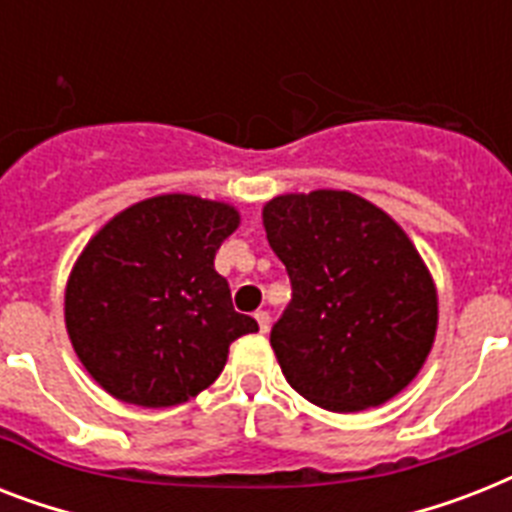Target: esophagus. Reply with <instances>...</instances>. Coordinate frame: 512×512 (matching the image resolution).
I'll list each match as a JSON object with an SVG mask.
<instances>
[{
	"label": "esophagus",
	"mask_w": 512,
	"mask_h": 512,
	"mask_svg": "<svg viewBox=\"0 0 512 512\" xmlns=\"http://www.w3.org/2000/svg\"><path fill=\"white\" fill-rule=\"evenodd\" d=\"M255 319H257V327H260V332H268V329H271V313L268 311H257L255 313Z\"/></svg>",
	"instance_id": "esophagus-1"
}]
</instances>
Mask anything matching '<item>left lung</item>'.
I'll return each instance as SVG.
<instances>
[{"label": "left lung", "instance_id": "obj_1", "mask_svg": "<svg viewBox=\"0 0 512 512\" xmlns=\"http://www.w3.org/2000/svg\"><path fill=\"white\" fill-rule=\"evenodd\" d=\"M263 225L292 281L271 329L289 385L342 414L401 393L438 324L436 284L404 228L372 201L327 188L276 196Z\"/></svg>", "mask_w": 512, "mask_h": 512}]
</instances>
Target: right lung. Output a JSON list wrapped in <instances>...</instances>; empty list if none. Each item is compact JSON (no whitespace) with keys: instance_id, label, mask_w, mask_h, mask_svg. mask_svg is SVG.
<instances>
[{"instance_id":"1","label":"right lung","mask_w":512,"mask_h":512,"mask_svg":"<svg viewBox=\"0 0 512 512\" xmlns=\"http://www.w3.org/2000/svg\"><path fill=\"white\" fill-rule=\"evenodd\" d=\"M236 228L231 204L164 193L92 236L68 276L66 329L106 393L146 409L183 404L217 380L233 340L257 332L215 271Z\"/></svg>"}]
</instances>
